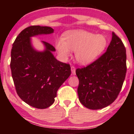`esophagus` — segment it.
<instances>
[{"instance_id":"34e87169","label":"esophagus","mask_w":134,"mask_h":134,"mask_svg":"<svg viewBox=\"0 0 134 134\" xmlns=\"http://www.w3.org/2000/svg\"><path fill=\"white\" fill-rule=\"evenodd\" d=\"M71 72L72 74L73 75H76V68L74 66H72L71 67Z\"/></svg>"}]
</instances>
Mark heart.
Wrapping results in <instances>:
<instances>
[{
  "label": "heart",
  "mask_w": 134,
  "mask_h": 134,
  "mask_svg": "<svg viewBox=\"0 0 134 134\" xmlns=\"http://www.w3.org/2000/svg\"><path fill=\"white\" fill-rule=\"evenodd\" d=\"M107 46V39L103 35H95L84 30H76L66 34L64 40L56 43V48L61 57L67 58L71 50L76 52L77 62L88 65L98 59Z\"/></svg>",
  "instance_id": "1"
}]
</instances>
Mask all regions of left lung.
<instances>
[{
  "mask_svg": "<svg viewBox=\"0 0 134 134\" xmlns=\"http://www.w3.org/2000/svg\"><path fill=\"white\" fill-rule=\"evenodd\" d=\"M126 59L124 43L113 32L107 52L86 67L77 69L78 96L84 107L99 110L116 99L125 80Z\"/></svg>",
  "mask_w": 134,
  "mask_h": 134,
  "instance_id": "obj_1",
  "label": "left lung"
}]
</instances>
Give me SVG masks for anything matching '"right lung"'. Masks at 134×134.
<instances>
[{"label": "right lung", "instance_id": "add662e5", "mask_svg": "<svg viewBox=\"0 0 134 134\" xmlns=\"http://www.w3.org/2000/svg\"><path fill=\"white\" fill-rule=\"evenodd\" d=\"M53 32L48 26L27 27L17 36L12 48L10 65L17 93L26 103L36 108L50 107L58 88L71 74L69 64L55 58L52 44L41 41L43 51L32 44L31 38Z\"/></svg>", "mask_w": 134, "mask_h": 134}]
</instances>
